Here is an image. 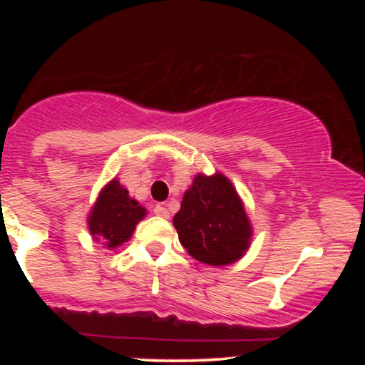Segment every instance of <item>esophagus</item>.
Returning <instances> with one entry per match:
<instances>
[{"label": "esophagus", "instance_id": "1", "mask_svg": "<svg viewBox=\"0 0 365 365\" xmlns=\"http://www.w3.org/2000/svg\"><path fill=\"white\" fill-rule=\"evenodd\" d=\"M153 211H154V215H156V216H161V217H168L170 216L168 209L165 207V204H156Z\"/></svg>", "mask_w": 365, "mask_h": 365}]
</instances>
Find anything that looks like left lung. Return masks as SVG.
Here are the masks:
<instances>
[{
  "label": "left lung",
  "mask_w": 365,
  "mask_h": 365,
  "mask_svg": "<svg viewBox=\"0 0 365 365\" xmlns=\"http://www.w3.org/2000/svg\"><path fill=\"white\" fill-rule=\"evenodd\" d=\"M173 225L188 254L209 266L238 261L252 235L244 204L221 173L197 175L183 195Z\"/></svg>",
  "instance_id": "1"
}]
</instances>
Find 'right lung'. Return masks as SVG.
Instances as JSON below:
<instances>
[{"label":"right lung","mask_w":365,"mask_h":365,"mask_svg":"<svg viewBox=\"0 0 365 365\" xmlns=\"http://www.w3.org/2000/svg\"><path fill=\"white\" fill-rule=\"evenodd\" d=\"M145 216V209L130 199L128 192L116 180L103 188L98 202L89 216V230L96 240H104L106 245H121L132 237L135 225Z\"/></svg>","instance_id":"add662e5"}]
</instances>
